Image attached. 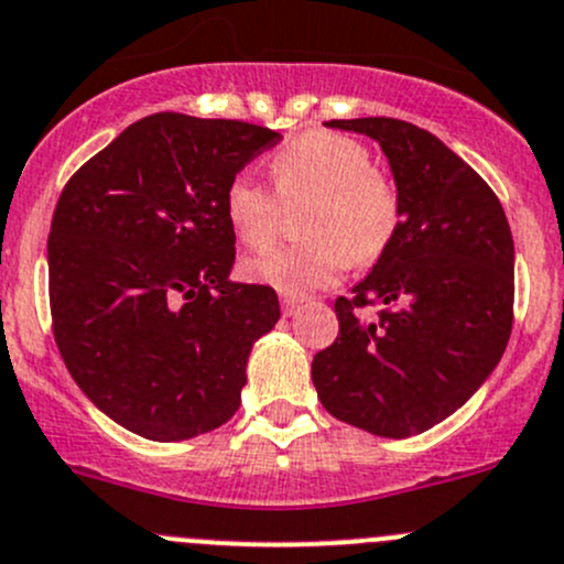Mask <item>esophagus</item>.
I'll use <instances>...</instances> for the list:
<instances>
[{
    "label": "esophagus",
    "instance_id": "34e87169",
    "mask_svg": "<svg viewBox=\"0 0 564 564\" xmlns=\"http://www.w3.org/2000/svg\"><path fill=\"white\" fill-rule=\"evenodd\" d=\"M281 305H283V314L292 316L294 311H297L300 305H303V300H300V297H292V294H283V297H281Z\"/></svg>",
    "mask_w": 564,
    "mask_h": 564
}]
</instances>
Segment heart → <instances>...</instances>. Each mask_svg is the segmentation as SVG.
<instances>
[{
	"mask_svg": "<svg viewBox=\"0 0 564 564\" xmlns=\"http://www.w3.org/2000/svg\"><path fill=\"white\" fill-rule=\"evenodd\" d=\"M275 189L250 173H239L226 189V215L239 242L270 248L281 231L283 204L311 200L303 237L294 248L272 250L242 264L250 281L283 294H305L330 286L349 264L380 259L402 220L399 189L371 167L364 143L327 129L305 131L270 160Z\"/></svg>",
	"mask_w": 564,
	"mask_h": 564,
	"instance_id": "1",
	"label": "heart"
}]
</instances>
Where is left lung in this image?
I'll list each match as a JSON object with an SVG mask.
<instances>
[{
    "mask_svg": "<svg viewBox=\"0 0 564 564\" xmlns=\"http://www.w3.org/2000/svg\"><path fill=\"white\" fill-rule=\"evenodd\" d=\"M388 156L402 220L375 270L336 300L338 336L311 380L330 415L410 438L455 413L505 355L516 248L494 189L427 129L397 118L330 120ZM377 304L366 323L357 308Z\"/></svg>",
    "mask_w": 564,
    "mask_h": 564,
    "instance_id": "left-lung-1",
    "label": "left lung"
}]
</instances>
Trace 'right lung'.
Segmentation results:
<instances>
[{"instance_id": "right-lung-1", "label": "right lung", "mask_w": 564, "mask_h": 564, "mask_svg": "<svg viewBox=\"0 0 564 564\" xmlns=\"http://www.w3.org/2000/svg\"><path fill=\"white\" fill-rule=\"evenodd\" d=\"M281 140L245 120L156 112L59 193L48 308L76 386L120 427L187 441L242 402L250 347L281 319L272 286L228 281L226 189Z\"/></svg>"}]
</instances>
